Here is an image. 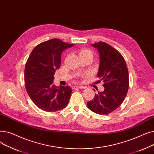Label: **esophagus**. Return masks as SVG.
<instances>
[{"label": "esophagus", "mask_w": 154, "mask_h": 154, "mask_svg": "<svg viewBox=\"0 0 154 154\" xmlns=\"http://www.w3.org/2000/svg\"><path fill=\"white\" fill-rule=\"evenodd\" d=\"M85 87L84 86H82V85H80V86H77V85H74L72 87V88L73 90H75L76 88H85Z\"/></svg>", "instance_id": "1"}]
</instances>
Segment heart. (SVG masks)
I'll use <instances>...</instances> for the list:
<instances>
[{
	"label": "heart",
	"instance_id": "heart-1",
	"mask_svg": "<svg viewBox=\"0 0 154 154\" xmlns=\"http://www.w3.org/2000/svg\"><path fill=\"white\" fill-rule=\"evenodd\" d=\"M84 54H88V55H91L93 56V54H92V51L88 50V49H87V48H84V49H82L79 52L80 55H84Z\"/></svg>",
	"mask_w": 154,
	"mask_h": 154
}]
</instances>
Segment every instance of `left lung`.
I'll list each match as a JSON object with an SVG mask.
<instances>
[{
	"label": "left lung",
	"mask_w": 154,
	"mask_h": 154,
	"mask_svg": "<svg viewBox=\"0 0 154 154\" xmlns=\"http://www.w3.org/2000/svg\"><path fill=\"white\" fill-rule=\"evenodd\" d=\"M92 45L99 53L97 76L100 79L99 82H103L105 88L103 92L95 94L87 106L96 114L107 115L120 106L125 98L129 85L128 69L123 56L109 44L99 42Z\"/></svg>",
	"instance_id": "1"
}]
</instances>
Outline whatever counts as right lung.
Here are the masks:
<instances>
[{"label": "right lung", "mask_w": 154, "mask_h": 154, "mask_svg": "<svg viewBox=\"0 0 154 154\" xmlns=\"http://www.w3.org/2000/svg\"><path fill=\"white\" fill-rule=\"evenodd\" d=\"M74 45L52 38L37 45L27 60L24 80L27 92L36 106L46 112L59 111L67 106L72 89L56 87L54 75L60 67L62 52Z\"/></svg>", "instance_id": "obj_1"}]
</instances>
